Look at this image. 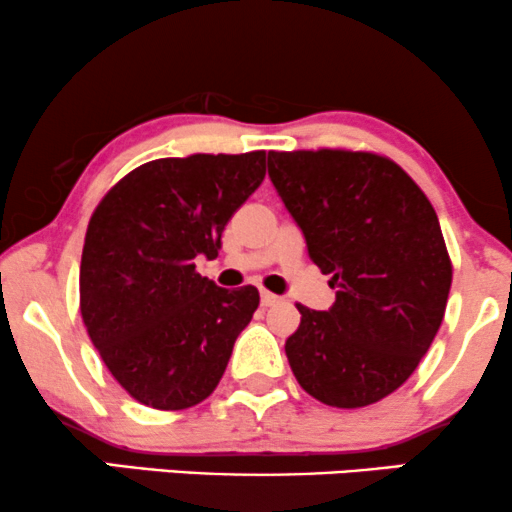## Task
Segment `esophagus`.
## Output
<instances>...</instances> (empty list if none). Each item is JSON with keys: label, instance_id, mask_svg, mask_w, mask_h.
<instances>
[{"label": "esophagus", "instance_id": "1", "mask_svg": "<svg viewBox=\"0 0 512 512\" xmlns=\"http://www.w3.org/2000/svg\"><path fill=\"white\" fill-rule=\"evenodd\" d=\"M262 304H264V307H274V304H278V302H281V297H278V295H274V293H269V290H262Z\"/></svg>", "mask_w": 512, "mask_h": 512}]
</instances>
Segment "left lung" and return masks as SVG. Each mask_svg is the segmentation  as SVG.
Returning a JSON list of instances; mask_svg holds the SVG:
<instances>
[{"label": "left lung", "instance_id": "left-lung-1", "mask_svg": "<svg viewBox=\"0 0 512 512\" xmlns=\"http://www.w3.org/2000/svg\"><path fill=\"white\" fill-rule=\"evenodd\" d=\"M269 177L335 288L328 312L297 304L288 364L323 404H375L409 380L442 326L451 260L437 212L397 163L366 151H269Z\"/></svg>", "mask_w": 512, "mask_h": 512}]
</instances>
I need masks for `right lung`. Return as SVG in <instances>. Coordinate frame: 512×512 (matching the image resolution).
Masks as SVG:
<instances>
[{"label":"right lung","instance_id":"add662e5","mask_svg":"<svg viewBox=\"0 0 512 512\" xmlns=\"http://www.w3.org/2000/svg\"><path fill=\"white\" fill-rule=\"evenodd\" d=\"M264 160V151L151 160L96 205L80 264L82 321L141 404L189 409L222 380L260 293L219 288L193 260H215L226 222L267 174Z\"/></svg>","mask_w":512,"mask_h":512}]
</instances>
